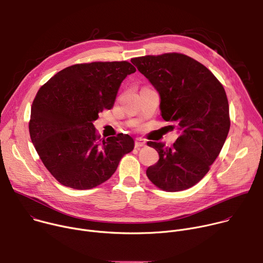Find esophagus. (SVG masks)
<instances>
[{
    "label": "esophagus",
    "instance_id": "1",
    "mask_svg": "<svg viewBox=\"0 0 263 263\" xmlns=\"http://www.w3.org/2000/svg\"><path fill=\"white\" fill-rule=\"evenodd\" d=\"M145 145V140L141 139V138H137L135 140V147H140V146H144Z\"/></svg>",
    "mask_w": 263,
    "mask_h": 263
}]
</instances>
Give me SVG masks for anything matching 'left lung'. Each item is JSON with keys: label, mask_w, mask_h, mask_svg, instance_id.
I'll return each instance as SVG.
<instances>
[{"label": "left lung", "mask_w": 263, "mask_h": 263, "mask_svg": "<svg viewBox=\"0 0 263 263\" xmlns=\"http://www.w3.org/2000/svg\"><path fill=\"white\" fill-rule=\"evenodd\" d=\"M131 62L158 91L162 119L180 132L171 147L147 141L159 160L147 167L146 176L165 192L191 189L208 173L229 133L226 91L206 66L183 54L148 55Z\"/></svg>", "instance_id": "8db88e82"}]
</instances>
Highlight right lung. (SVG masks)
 <instances>
[{"label": "right lung", "mask_w": 263, "mask_h": 263, "mask_svg": "<svg viewBox=\"0 0 263 263\" xmlns=\"http://www.w3.org/2000/svg\"><path fill=\"white\" fill-rule=\"evenodd\" d=\"M136 71L128 61L74 64L57 72L37 92L29 132L52 176L73 190L107 181L134 148L128 134L100 138L93 122L111 109L124 79Z\"/></svg>", "instance_id": "add662e5"}]
</instances>
